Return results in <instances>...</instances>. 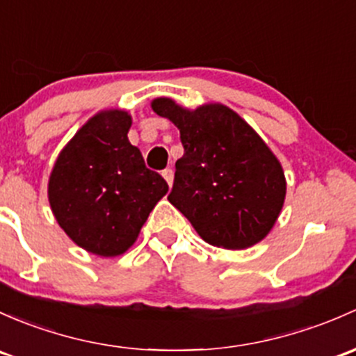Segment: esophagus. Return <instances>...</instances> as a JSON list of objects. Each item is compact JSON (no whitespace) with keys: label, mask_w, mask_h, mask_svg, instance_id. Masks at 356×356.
<instances>
[{"label":"esophagus","mask_w":356,"mask_h":356,"mask_svg":"<svg viewBox=\"0 0 356 356\" xmlns=\"http://www.w3.org/2000/svg\"><path fill=\"white\" fill-rule=\"evenodd\" d=\"M162 175L167 181V184L172 186V182H174V170H172V168H165V170L162 172Z\"/></svg>","instance_id":"esophagus-1"}]
</instances>
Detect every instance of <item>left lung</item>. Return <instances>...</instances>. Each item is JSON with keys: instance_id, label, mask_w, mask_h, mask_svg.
Returning <instances> with one entry per match:
<instances>
[{"instance_id": "1", "label": "left lung", "mask_w": 356, "mask_h": 356, "mask_svg": "<svg viewBox=\"0 0 356 356\" xmlns=\"http://www.w3.org/2000/svg\"><path fill=\"white\" fill-rule=\"evenodd\" d=\"M152 109L177 126L184 147L168 201L208 244L237 250L263 241L283 208L286 181L259 134L222 104L188 111L160 97Z\"/></svg>"}]
</instances>
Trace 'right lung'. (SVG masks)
I'll return each instance as SVG.
<instances>
[{
	"label": "right lung",
	"instance_id": "obj_1",
	"mask_svg": "<svg viewBox=\"0 0 356 356\" xmlns=\"http://www.w3.org/2000/svg\"><path fill=\"white\" fill-rule=\"evenodd\" d=\"M131 115L102 111L63 148L49 177V203L76 245L102 257L126 252L167 194L163 177L129 143Z\"/></svg>",
	"mask_w": 356,
	"mask_h": 356
}]
</instances>
